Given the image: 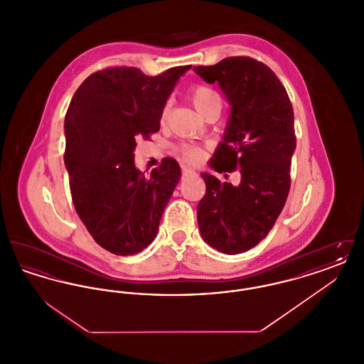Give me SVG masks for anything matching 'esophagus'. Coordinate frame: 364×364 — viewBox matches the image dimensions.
<instances>
[{"label": "esophagus", "mask_w": 364, "mask_h": 364, "mask_svg": "<svg viewBox=\"0 0 364 364\" xmlns=\"http://www.w3.org/2000/svg\"><path fill=\"white\" fill-rule=\"evenodd\" d=\"M192 173H193V171H192V169H190V168H186V166H183V174H184V176Z\"/></svg>", "instance_id": "1"}]
</instances>
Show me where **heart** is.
Returning <instances> with one entry per match:
<instances>
[{
	"label": "heart",
	"instance_id": "heart-1",
	"mask_svg": "<svg viewBox=\"0 0 364 364\" xmlns=\"http://www.w3.org/2000/svg\"><path fill=\"white\" fill-rule=\"evenodd\" d=\"M191 101L195 106V109L200 113V114H206L208 110H211L213 107H221V98L218 95V92L208 85H196V86L191 88ZM168 105H165L161 110V117L159 122H166L168 117ZM177 154L180 156L181 159L190 162V164H198L203 159L205 151L202 147L196 146V144H190V143H181L176 147Z\"/></svg>",
	"mask_w": 364,
	"mask_h": 364
}]
</instances>
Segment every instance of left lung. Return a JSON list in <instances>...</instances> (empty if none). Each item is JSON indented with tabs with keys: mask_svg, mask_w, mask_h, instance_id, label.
Wrapping results in <instances>:
<instances>
[{
	"mask_svg": "<svg viewBox=\"0 0 364 364\" xmlns=\"http://www.w3.org/2000/svg\"><path fill=\"white\" fill-rule=\"evenodd\" d=\"M193 70L208 83L217 82L230 104L225 136L210 166L242 174L235 187L202 173L206 193L198 205V225L210 247L236 255L267 236L287 202L296 149L294 107L276 73L255 58L228 57Z\"/></svg>",
	"mask_w": 364,
	"mask_h": 364,
	"instance_id": "8db88e82",
	"label": "left lung"
}]
</instances>
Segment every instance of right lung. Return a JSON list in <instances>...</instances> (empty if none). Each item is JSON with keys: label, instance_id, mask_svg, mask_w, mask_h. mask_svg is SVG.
I'll return each instance as SVG.
<instances>
[{"label": "right lung", "instance_id": "obj_1", "mask_svg": "<svg viewBox=\"0 0 364 364\" xmlns=\"http://www.w3.org/2000/svg\"><path fill=\"white\" fill-rule=\"evenodd\" d=\"M173 67L156 76L135 67L90 75L65 114L64 161L72 202L92 239L114 255H135L156 239L162 213L181 177L173 158L144 176L135 168L136 138L159 131L161 110L178 77Z\"/></svg>", "mask_w": 364, "mask_h": 364}]
</instances>
